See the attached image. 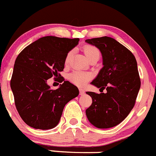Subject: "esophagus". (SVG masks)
Returning a JSON list of instances; mask_svg holds the SVG:
<instances>
[{
  "instance_id": "1",
  "label": "esophagus",
  "mask_w": 156,
  "mask_h": 156,
  "mask_svg": "<svg viewBox=\"0 0 156 156\" xmlns=\"http://www.w3.org/2000/svg\"><path fill=\"white\" fill-rule=\"evenodd\" d=\"M79 93L81 95H85V90H84L83 88H79Z\"/></svg>"
}]
</instances>
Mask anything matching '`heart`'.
<instances>
[{
  "instance_id": "heart-1",
  "label": "heart",
  "mask_w": 156,
  "mask_h": 156,
  "mask_svg": "<svg viewBox=\"0 0 156 156\" xmlns=\"http://www.w3.org/2000/svg\"><path fill=\"white\" fill-rule=\"evenodd\" d=\"M83 51L88 59H89L91 57L94 55H99V52L98 49L96 47H93V46H91V45L85 46L83 48ZM70 56H71V53H68V55L66 56L65 63L68 62ZM90 74L81 71H75L69 75L70 81L72 83L75 84V85H78V86H83V85H85L90 80Z\"/></svg>"
}]
</instances>
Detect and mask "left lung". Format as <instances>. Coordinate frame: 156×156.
Here are the masks:
<instances>
[{
	"mask_svg": "<svg viewBox=\"0 0 156 156\" xmlns=\"http://www.w3.org/2000/svg\"><path fill=\"white\" fill-rule=\"evenodd\" d=\"M100 50L102 67L91 84L106 94L87 92L92 103L85 110L88 121L97 128H110L121 123L135 103L141 87L133 54L113 38L102 36L85 40Z\"/></svg>",
	"mask_w": 156,
	"mask_h": 156,
	"instance_id": "left-lung-1",
	"label": "left lung"
}]
</instances>
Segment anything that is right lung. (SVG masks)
<instances>
[{
	"label": "right lung",
	"instance_id": "right-lung-1",
	"mask_svg": "<svg viewBox=\"0 0 156 156\" xmlns=\"http://www.w3.org/2000/svg\"><path fill=\"white\" fill-rule=\"evenodd\" d=\"M79 39L44 36L24 49L15 60L11 88L16 109L24 122L41 130L55 127L65 105L79 94L78 88L61 77L56 90L47 80L61 76L66 56Z\"/></svg>",
	"mask_w": 156,
	"mask_h": 156
}]
</instances>
